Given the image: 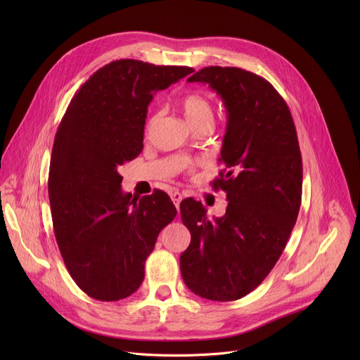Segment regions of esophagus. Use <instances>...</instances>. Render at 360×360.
<instances>
[{
    "label": "esophagus",
    "instance_id": "esophagus-1",
    "mask_svg": "<svg viewBox=\"0 0 360 360\" xmlns=\"http://www.w3.org/2000/svg\"><path fill=\"white\" fill-rule=\"evenodd\" d=\"M170 198H172V201H174L176 209H179V204H181V201H182V194L178 193V191H175V193L170 194Z\"/></svg>",
    "mask_w": 360,
    "mask_h": 360
}]
</instances>
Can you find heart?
Instances as JSON below:
<instances>
[{"mask_svg": "<svg viewBox=\"0 0 360 360\" xmlns=\"http://www.w3.org/2000/svg\"><path fill=\"white\" fill-rule=\"evenodd\" d=\"M179 105L185 113L186 120L193 125H197L202 121H212L213 120V106L210 99L201 91H191L186 93L185 96L181 98ZM150 120L148 125L151 124Z\"/></svg>", "mask_w": 360, "mask_h": 360, "instance_id": "heart-1", "label": "heart"}]
</instances>
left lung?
Listing matches in <instances>:
<instances>
[{
	"label": "left lung",
	"instance_id": "left-lung-1",
	"mask_svg": "<svg viewBox=\"0 0 360 360\" xmlns=\"http://www.w3.org/2000/svg\"><path fill=\"white\" fill-rule=\"evenodd\" d=\"M209 84L228 112L213 181L228 200L221 217H207L194 198L181 202L191 233L181 274L191 292L219 302L247 296L276 266L302 200V156L292 113L259 75L236 67H205L188 79Z\"/></svg>",
	"mask_w": 360,
	"mask_h": 360
}]
</instances>
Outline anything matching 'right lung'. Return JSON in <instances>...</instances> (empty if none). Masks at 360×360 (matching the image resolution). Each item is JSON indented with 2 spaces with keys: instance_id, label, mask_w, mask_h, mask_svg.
Segmentation results:
<instances>
[{
  "instance_id": "1",
  "label": "right lung",
  "mask_w": 360,
  "mask_h": 360,
  "mask_svg": "<svg viewBox=\"0 0 360 360\" xmlns=\"http://www.w3.org/2000/svg\"><path fill=\"white\" fill-rule=\"evenodd\" d=\"M194 70L118 60L71 99L55 134L48 193L55 239L72 280L90 297L134 293L160 231L176 216L169 195L122 193L120 166L143 150L147 106Z\"/></svg>"
}]
</instances>
